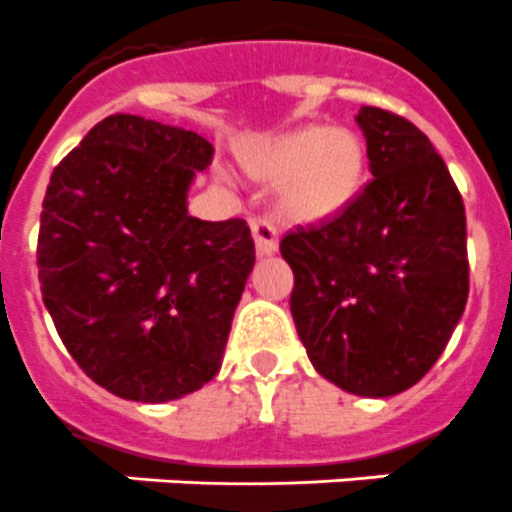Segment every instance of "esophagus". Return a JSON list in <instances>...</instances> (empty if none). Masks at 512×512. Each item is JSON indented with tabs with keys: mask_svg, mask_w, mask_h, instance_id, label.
<instances>
[{
	"mask_svg": "<svg viewBox=\"0 0 512 512\" xmlns=\"http://www.w3.org/2000/svg\"><path fill=\"white\" fill-rule=\"evenodd\" d=\"M252 237H255V250L260 257H268L278 252V234H275L273 224L265 219H252L250 221Z\"/></svg>",
	"mask_w": 512,
	"mask_h": 512,
	"instance_id": "obj_1",
	"label": "esophagus"
}]
</instances>
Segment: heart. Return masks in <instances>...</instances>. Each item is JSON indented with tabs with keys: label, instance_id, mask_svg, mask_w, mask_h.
I'll return each instance as SVG.
<instances>
[{
	"label": "heart",
	"instance_id": "1",
	"mask_svg": "<svg viewBox=\"0 0 512 512\" xmlns=\"http://www.w3.org/2000/svg\"><path fill=\"white\" fill-rule=\"evenodd\" d=\"M237 159L250 180L275 185V211L291 226L332 224L368 182V144L348 126L301 123L244 144Z\"/></svg>",
	"mask_w": 512,
	"mask_h": 512
}]
</instances>
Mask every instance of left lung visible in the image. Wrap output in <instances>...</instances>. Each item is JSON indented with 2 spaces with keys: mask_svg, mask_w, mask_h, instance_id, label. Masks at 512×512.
Segmentation results:
<instances>
[{
  "mask_svg": "<svg viewBox=\"0 0 512 512\" xmlns=\"http://www.w3.org/2000/svg\"><path fill=\"white\" fill-rule=\"evenodd\" d=\"M373 180L345 216L281 242L291 314L311 366L355 397L410 389L451 340L466 296L464 201L430 139L363 105Z\"/></svg>",
  "mask_w": 512,
  "mask_h": 512,
  "instance_id": "left-lung-1",
  "label": "left lung"
}]
</instances>
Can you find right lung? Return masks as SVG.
<instances>
[{"instance_id": "add662e5", "label": "right lung", "mask_w": 512, "mask_h": 512, "mask_svg": "<svg viewBox=\"0 0 512 512\" xmlns=\"http://www.w3.org/2000/svg\"><path fill=\"white\" fill-rule=\"evenodd\" d=\"M213 146L195 131L108 115L53 170L38 281L71 358L131 402H172L219 373L255 265L242 219L188 213Z\"/></svg>"}]
</instances>
